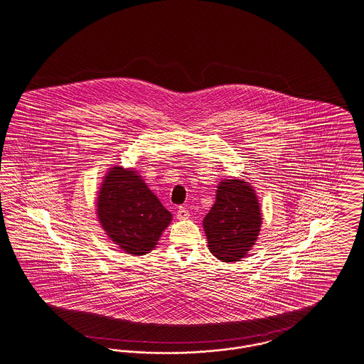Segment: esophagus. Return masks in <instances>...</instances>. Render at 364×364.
Masks as SVG:
<instances>
[{"mask_svg": "<svg viewBox=\"0 0 364 364\" xmlns=\"http://www.w3.org/2000/svg\"><path fill=\"white\" fill-rule=\"evenodd\" d=\"M189 210L185 208V207H179L178 211H176V218L178 220H188L189 218Z\"/></svg>", "mask_w": 364, "mask_h": 364, "instance_id": "esophagus-1", "label": "esophagus"}]
</instances>
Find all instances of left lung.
Masks as SVG:
<instances>
[{
  "mask_svg": "<svg viewBox=\"0 0 364 364\" xmlns=\"http://www.w3.org/2000/svg\"><path fill=\"white\" fill-rule=\"evenodd\" d=\"M210 252L225 263L239 262L255 245L262 213L255 191L239 179L220 182L217 200L203 220Z\"/></svg>",
  "mask_w": 364,
  "mask_h": 364,
  "instance_id": "1",
  "label": "left lung"
}]
</instances>
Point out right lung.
<instances>
[{"instance_id": "right-lung-1", "label": "right lung", "mask_w": 364, "mask_h": 364, "mask_svg": "<svg viewBox=\"0 0 364 364\" xmlns=\"http://www.w3.org/2000/svg\"><path fill=\"white\" fill-rule=\"evenodd\" d=\"M97 214L111 240L134 256L153 250L172 220L141 176L121 166L112 168L102 182Z\"/></svg>"}]
</instances>
